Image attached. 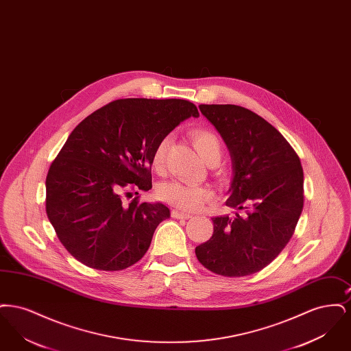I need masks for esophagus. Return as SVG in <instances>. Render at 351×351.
<instances>
[{
    "mask_svg": "<svg viewBox=\"0 0 351 351\" xmlns=\"http://www.w3.org/2000/svg\"><path fill=\"white\" fill-rule=\"evenodd\" d=\"M172 217L178 218V219H188V218H192V215L182 212V210H179V209H173V210H172Z\"/></svg>",
    "mask_w": 351,
    "mask_h": 351,
    "instance_id": "esophagus-1",
    "label": "esophagus"
}]
</instances>
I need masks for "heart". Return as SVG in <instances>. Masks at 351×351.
Segmentation results:
<instances>
[{"instance_id": "b5f03b06", "label": "heart", "mask_w": 351, "mask_h": 351, "mask_svg": "<svg viewBox=\"0 0 351 351\" xmlns=\"http://www.w3.org/2000/svg\"><path fill=\"white\" fill-rule=\"evenodd\" d=\"M192 138L196 149L206 163L221 156V143L216 134L208 130H195ZM169 143L171 138L165 136L155 147L152 155V165L158 171L165 167ZM158 195L162 200L183 210H197L206 201L212 199V191L209 188L176 180L162 184L158 189Z\"/></svg>"}]
</instances>
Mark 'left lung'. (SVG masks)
I'll use <instances>...</instances> for the list:
<instances>
[{
    "label": "left lung",
    "instance_id": "1",
    "mask_svg": "<svg viewBox=\"0 0 351 351\" xmlns=\"http://www.w3.org/2000/svg\"><path fill=\"white\" fill-rule=\"evenodd\" d=\"M232 159L226 205L235 216L213 217V235L196 247L212 272L239 278L269 265L289 242L304 205L298 154L265 118L238 105H200Z\"/></svg>",
    "mask_w": 351,
    "mask_h": 351
}]
</instances>
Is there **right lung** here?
<instances>
[{
  "label": "right lung",
  "mask_w": 351,
  "mask_h": 351,
  "mask_svg": "<svg viewBox=\"0 0 351 351\" xmlns=\"http://www.w3.org/2000/svg\"><path fill=\"white\" fill-rule=\"evenodd\" d=\"M199 116L186 100L123 99L73 129L46 179L47 217L73 258L88 267L119 271L146 254L169 209L136 199L125 204L122 192L151 189L156 145L184 119Z\"/></svg>",
  "instance_id": "right-lung-1"
}]
</instances>
